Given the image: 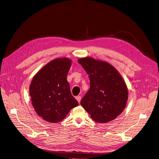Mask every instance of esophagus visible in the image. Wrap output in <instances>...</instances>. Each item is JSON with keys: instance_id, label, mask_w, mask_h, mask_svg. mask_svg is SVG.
Segmentation results:
<instances>
[{"instance_id": "esophagus-1", "label": "esophagus", "mask_w": 159, "mask_h": 159, "mask_svg": "<svg viewBox=\"0 0 159 159\" xmlns=\"http://www.w3.org/2000/svg\"><path fill=\"white\" fill-rule=\"evenodd\" d=\"M75 99H76L77 100H78V103H80V101H81V96H76V97H75Z\"/></svg>"}]
</instances>
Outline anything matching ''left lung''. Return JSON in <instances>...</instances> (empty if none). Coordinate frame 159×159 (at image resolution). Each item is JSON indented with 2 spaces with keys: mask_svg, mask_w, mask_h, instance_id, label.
<instances>
[{
  "mask_svg": "<svg viewBox=\"0 0 159 159\" xmlns=\"http://www.w3.org/2000/svg\"><path fill=\"white\" fill-rule=\"evenodd\" d=\"M78 61L90 81L89 89L81 99V105L95 122L113 121L123 112L128 99V89L122 76L107 61L91 57Z\"/></svg>",
  "mask_w": 159,
  "mask_h": 159,
  "instance_id": "1",
  "label": "left lung"
}]
</instances>
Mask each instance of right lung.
Listing matches in <instances>:
<instances>
[{
  "label": "right lung",
  "instance_id": "1",
  "mask_svg": "<svg viewBox=\"0 0 159 159\" xmlns=\"http://www.w3.org/2000/svg\"><path fill=\"white\" fill-rule=\"evenodd\" d=\"M71 65L69 58H56L42 67L33 77L29 88L32 105L44 121L60 122L72 108L78 105L66 78Z\"/></svg>",
  "mask_w": 159,
  "mask_h": 159
}]
</instances>
